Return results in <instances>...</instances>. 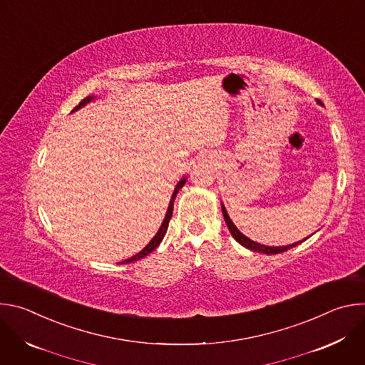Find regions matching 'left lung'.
Here are the masks:
<instances>
[{
    "label": "left lung",
    "mask_w": 365,
    "mask_h": 365,
    "mask_svg": "<svg viewBox=\"0 0 365 365\" xmlns=\"http://www.w3.org/2000/svg\"><path fill=\"white\" fill-rule=\"evenodd\" d=\"M222 214H224V220H225V222H227V227H228V230H230V232L232 234V237L242 245V247H245V248H248V250H252V251H257V252H264V254H267V255H270V254H279V252H284V251H287L289 248H292V247H296L297 244H300V242H303V241H299V242H294V244H290V245H286V247H267V245H262V244H257V242H254V241H251L250 238H247L245 235H242L238 230H237V227L232 224V221L230 220V217H228V214H227V211H225V207H224V205H222Z\"/></svg>",
    "instance_id": "8db88e82"
}]
</instances>
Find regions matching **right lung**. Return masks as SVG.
Returning a JSON list of instances; mask_svg holds the SVG:
<instances>
[{"label":"right lung","instance_id":"right-lung-1","mask_svg":"<svg viewBox=\"0 0 365 365\" xmlns=\"http://www.w3.org/2000/svg\"><path fill=\"white\" fill-rule=\"evenodd\" d=\"M92 99V96H86V98H83L78 106L73 108V111H76L78 108H81L82 106H85L86 102H89ZM185 180L186 179H182L179 183H178V186H176V189H175V192H173V195H172V199H170V203H169V210H168V214H166V218H165V221H163V224H162V227H160V230H159V232L155 234V237L144 247V250H141L138 254H135L134 257H131V258H128V259H125L124 263H133V262H137V259H140V258H143V257H145L147 254H150L153 250H155L158 248V245L162 242V240H163V237H165V234H166V231H168V227H169V222H170V218H172V214H173V202H175V196H176V193L179 192V189L185 185Z\"/></svg>","mask_w":365,"mask_h":365}]
</instances>
